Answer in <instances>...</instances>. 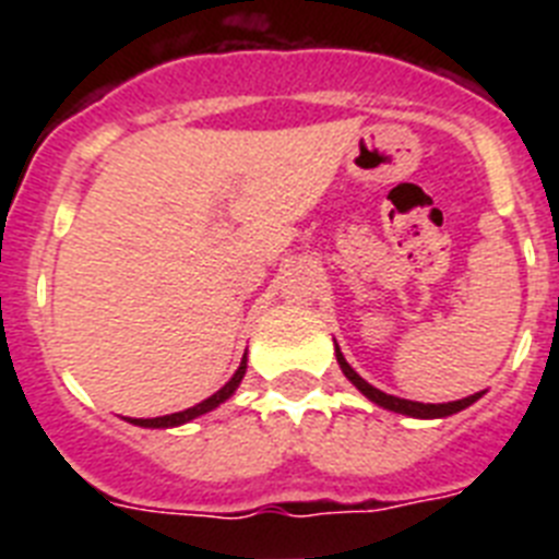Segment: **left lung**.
Returning <instances> with one entry per match:
<instances>
[{
    "label": "left lung",
    "mask_w": 559,
    "mask_h": 559,
    "mask_svg": "<svg viewBox=\"0 0 559 559\" xmlns=\"http://www.w3.org/2000/svg\"><path fill=\"white\" fill-rule=\"evenodd\" d=\"M335 360H338L341 372L347 374L349 383H353V386L358 389V392L364 394V397L372 400L374 406L389 408V412H394V414H406V417H417V419H442V417H451V414H456V412H462V408L473 406V403H476V400L484 394V392H476V394H471V397L453 400V403H414V400L394 397V394L380 392V389H374L372 383H367V380L360 378V374L355 372L353 367H349L347 358H344V353H341V349H338V344H335Z\"/></svg>",
    "instance_id": "obj_1"
}]
</instances>
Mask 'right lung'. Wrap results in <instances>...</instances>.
<instances>
[{"instance_id": "obj_1", "label": "right lung", "mask_w": 559, "mask_h": 559, "mask_svg": "<svg viewBox=\"0 0 559 559\" xmlns=\"http://www.w3.org/2000/svg\"><path fill=\"white\" fill-rule=\"evenodd\" d=\"M246 364H249V358L243 355V360H240V367H237L235 374L229 378V383H224V386L212 394V397L201 400V403H195L192 408H185V412H176V414H165V417H151V419L126 417V419L131 423V426H140V428H176V426H185V423H192V419L201 417V414L218 408L221 403H226V400L237 392V386H240V380H243L246 374Z\"/></svg>"}]
</instances>
